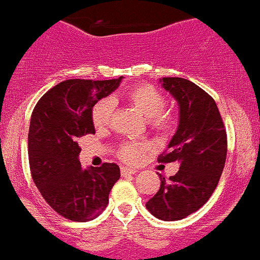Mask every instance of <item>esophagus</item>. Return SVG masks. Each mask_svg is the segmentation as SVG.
Returning a JSON list of instances; mask_svg holds the SVG:
<instances>
[{
  "instance_id": "34e87169",
  "label": "esophagus",
  "mask_w": 260,
  "mask_h": 260,
  "mask_svg": "<svg viewBox=\"0 0 260 260\" xmlns=\"http://www.w3.org/2000/svg\"><path fill=\"white\" fill-rule=\"evenodd\" d=\"M136 169H131V168L123 167L121 168V176H132V174H136Z\"/></svg>"
}]
</instances>
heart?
Listing matches in <instances>:
<instances>
[{
  "mask_svg": "<svg viewBox=\"0 0 260 260\" xmlns=\"http://www.w3.org/2000/svg\"><path fill=\"white\" fill-rule=\"evenodd\" d=\"M124 99L137 112H140L150 124L161 131L171 129L172 119L169 115L162 113L167 100L160 91L152 86H137L126 91ZM113 116V102L111 99H102L92 108V123L98 129H103L110 125ZM144 145L125 144L120 149V157L129 162H136L141 158Z\"/></svg>",
  "mask_w": 260,
  "mask_h": 260,
  "instance_id": "heart-1",
  "label": "heart"
}]
</instances>
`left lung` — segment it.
Here are the masks:
<instances>
[{"label":"left lung","mask_w":260,"mask_h":260,"mask_svg":"<svg viewBox=\"0 0 260 260\" xmlns=\"http://www.w3.org/2000/svg\"><path fill=\"white\" fill-rule=\"evenodd\" d=\"M161 87L178 104V125L161 162L178 161L169 181L158 174L160 189L147 209L162 221H180L204 206L224 168L228 139L214 99L184 78H161Z\"/></svg>","instance_id":"1"}]
</instances>
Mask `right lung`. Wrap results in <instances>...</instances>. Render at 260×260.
Returning <instances> with one entry per match:
<instances>
[{
    "mask_svg": "<svg viewBox=\"0 0 260 260\" xmlns=\"http://www.w3.org/2000/svg\"><path fill=\"white\" fill-rule=\"evenodd\" d=\"M112 80L70 79L46 92L32 111L29 128L31 177L46 202L75 222L95 219L120 178L116 164L82 168L78 140L95 134L93 106L120 86Z\"/></svg>",
    "mask_w": 260,
    "mask_h": 260,
    "instance_id": "right-lung-1",
    "label": "right lung"
}]
</instances>
